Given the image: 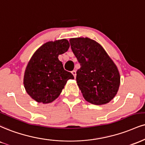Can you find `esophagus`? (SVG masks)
<instances>
[{
    "instance_id": "1",
    "label": "esophagus",
    "mask_w": 145,
    "mask_h": 145,
    "mask_svg": "<svg viewBox=\"0 0 145 145\" xmlns=\"http://www.w3.org/2000/svg\"><path fill=\"white\" fill-rule=\"evenodd\" d=\"M71 74H72L73 75H74V78H76V71H75V70H73L72 71H71Z\"/></svg>"
}]
</instances>
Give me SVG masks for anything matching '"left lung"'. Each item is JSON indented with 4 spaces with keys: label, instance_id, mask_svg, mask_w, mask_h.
<instances>
[{
    "label": "left lung",
    "instance_id": "left-lung-1",
    "mask_svg": "<svg viewBox=\"0 0 145 145\" xmlns=\"http://www.w3.org/2000/svg\"><path fill=\"white\" fill-rule=\"evenodd\" d=\"M73 53L80 64L76 81L84 98L101 105L114 98L120 76L116 65L99 43L88 38L69 40Z\"/></svg>",
    "mask_w": 145,
    "mask_h": 145
}]
</instances>
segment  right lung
Returning <instances> with one entry per match:
<instances>
[{"instance_id":"add662e5","label":"right lung","mask_w":145,"mask_h":145,"mask_svg":"<svg viewBox=\"0 0 145 145\" xmlns=\"http://www.w3.org/2000/svg\"><path fill=\"white\" fill-rule=\"evenodd\" d=\"M69 47L66 39L48 42L40 47L29 60L24 84L27 94L37 102H53L60 95L67 80L74 78L70 72L64 69L58 59Z\"/></svg>"}]
</instances>
